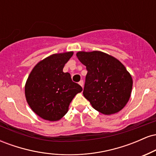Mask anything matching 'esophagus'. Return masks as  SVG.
Wrapping results in <instances>:
<instances>
[{
	"label": "esophagus",
	"instance_id": "obj_1",
	"mask_svg": "<svg viewBox=\"0 0 156 156\" xmlns=\"http://www.w3.org/2000/svg\"><path fill=\"white\" fill-rule=\"evenodd\" d=\"M79 83L80 85L81 86L82 88H83V80H80V81L79 83Z\"/></svg>",
	"mask_w": 156,
	"mask_h": 156
}]
</instances>
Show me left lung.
<instances>
[{
	"label": "left lung",
	"mask_w": 156,
	"mask_h": 156,
	"mask_svg": "<svg viewBox=\"0 0 156 156\" xmlns=\"http://www.w3.org/2000/svg\"><path fill=\"white\" fill-rule=\"evenodd\" d=\"M77 58L88 71L83 96L98 112L111 115L126 105L131 94V75L117 58L103 52L79 51Z\"/></svg>",
	"instance_id": "left-lung-1"
}]
</instances>
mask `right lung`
Listing matches in <instances>:
<instances>
[{
	"instance_id": "1",
	"label": "right lung",
	"mask_w": 156,
	"mask_h": 156,
	"mask_svg": "<svg viewBox=\"0 0 156 156\" xmlns=\"http://www.w3.org/2000/svg\"><path fill=\"white\" fill-rule=\"evenodd\" d=\"M73 51L55 53L39 62L25 85L26 101L31 110L44 120L58 121L67 114L71 101L83 90L69 73H64Z\"/></svg>"
}]
</instances>
